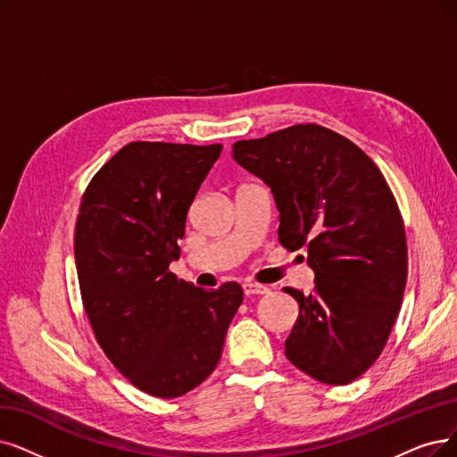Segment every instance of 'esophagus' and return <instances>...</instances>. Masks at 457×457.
Returning <instances> with one entry per match:
<instances>
[{"mask_svg":"<svg viewBox=\"0 0 457 457\" xmlns=\"http://www.w3.org/2000/svg\"><path fill=\"white\" fill-rule=\"evenodd\" d=\"M244 292L247 296H251V295H268L270 288L266 285H259V283H244Z\"/></svg>","mask_w":457,"mask_h":457,"instance_id":"esophagus-1","label":"esophagus"}]
</instances>
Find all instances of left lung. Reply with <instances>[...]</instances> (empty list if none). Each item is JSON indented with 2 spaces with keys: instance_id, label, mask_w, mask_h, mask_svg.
I'll return each mask as SVG.
<instances>
[{
  "instance_id": "obj_1",
  "label": "left lung",
  "mask_w": 457,
  "mask_h": 457,
  "mask_svg": "<svg viewBox=\"0 0 457 457\" xmlns=\"http://www.w3.org/2000/svg\"><path fill=\"white\" fill-rule=\"evenodd\" d=\"M232 157L271 189L279 242L307 249L315 292L285 341L292 366L349 385L378 358L407 283V240L395 198L356 144L315 123L232 144Z\"/></svg>"
}]
</instances>
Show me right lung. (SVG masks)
<instances>
[{
    "mask_svg": "<svg viewBox=\"0 0 457 457\" xmlns=\"http://www.w3.org/2000/svg\"><path fill=\"white\" fill-rule=\"evenodd\" d=\"M223 145L131 142L89 181L75 230L84 309L104 354L137 388L179 397L215 370L244 300L169 271L193 198Z\"/></svg>",
    "mask_w": 457,
    "mask_h": 457,
    "instance_id": "add662e5",
    "label": "right lung"
}]
</instances>
